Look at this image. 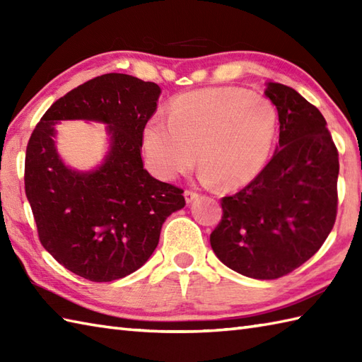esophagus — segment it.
I'll return each instance as SVG.
<instances>
[{
    "label": "esophagus",
    "instance_id": "obj_1",
    "mask_svg": "<svg viewBox=\"0 0 362 362\" xmlns=\"http://www.w3.org/2000/svg\"><path fill=\"white\" fill-rule=\"evenodd\" d=\"M183 196H185V201H187V204H191V202L196 201V199L199 197V193H196V191L187 189L185 193H183Z\"/></svg>",
    "mask_w": 362,
    "mask_h": 362
}]
</instances>
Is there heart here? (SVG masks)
<instances>
[{
    "label": "heart",
    "mask_w": 362,
    "mask_h": 362,
    "mask_svg": "<svg viewBox=\"0 0 362 362\" xmlns=\"http://www.w3.org/2000/svg\"><path fill=\"white\" fill-rule=\"evenodd\" d=\"M276 135V112L263 96L236 87L204 88L173 99L168 122L143 129L151 171L174 180L196 163L202 180L224 189L249 185L263 173Z\"/></svg>",
    "instance_id": "obj_1"
}]
</instances>
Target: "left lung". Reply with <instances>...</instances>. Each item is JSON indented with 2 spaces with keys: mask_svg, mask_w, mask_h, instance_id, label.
<instances>
[{
  "mask_svg": "<svg viewBox=\"0 0 362 362\" xmlns=\"http://www.w3.org/2000/svg\"><path fill=\"white\" fill-rule=\"evenodd\" d=\"M264 93L279 112V146L255 180L221 199L210 244L235 272L274 280L308 261L332 232L339 153L317 107L283 83L269 82Z\"/></svg>",
  "mask_w": 362,
  "mask_h": 362,
  "instance_id": "left-lung-1",
  "label": "left lung"
}]
</instances>
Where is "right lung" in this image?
<instances>
[{"label": "right lung", "mask_w": 362, "mask_h": 362, "mask_svg": "<svg viewBox=\"0 0 362 362\" xmlns=\"http://www.w3.org/2000/svg\"><path fill=\"white\" fill-rule=\"evenodd\" d=\"M161 93L153 82L109 73L57 99L29 138L25 189L38 238L60 264L90 281H113L140 269L156 250L183 189L160 182L141 160L143 129ZM104 122L111 148L101 167L76 172L58 157L54 125Z\"/></svg>", "instance_id": "1"}]
</instances>
